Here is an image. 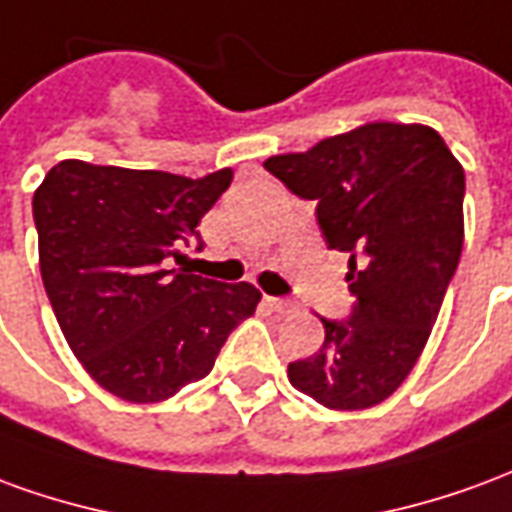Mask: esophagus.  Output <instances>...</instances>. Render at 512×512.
<instances>
[{
	"instance_id": "1",
	"label": "esophagus",
	"mask_w": 512,
	"mask_h": 512,
	"mask_svg": "<svg viewBox=\"0 0 512 512\" xmlns=\"http://www.w3.org/2000/svg\"><path fill=\"white\" fill-rule=\"evenodd\" d=\"M266 304L271 307V312H279V315H288V312H296V304L288 299H274V296H266Z\"/></svg>"
}]
</instances>
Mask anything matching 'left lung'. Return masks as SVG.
Masks as SVG:
<instances>
[{
    "label": "left lung",
    "instance_id": "8db88e82",
    "mask_svg": "<svg viewBox=\"0 0 512 512\" xmlns=\"http://www.w3.org/2000/svg\"><path fill=\"white\" fill-rule=\"evenodd\" d=\"M263 167L348 252V321H323L318 354L290 362L299 392L334 411L378 406L417 365L463 249V167L433 128L365 123Z\"/></svg>",
    "mask_w": 512,
    "mask_h": 512
}]
</instances>
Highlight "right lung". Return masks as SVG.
Listing matches in <instances>:
<instances>
[{
    "instance_id": "add662e5",
    "label": "right lung",
    "mask_w": 512,
    "mask_h": 512,
    "mask_svg": "<svg viewBox=\"0 0 512 512\" xmlns=\"http://www.w3.org/2000/svg\"><path fill=\"white\" fill-rule=\"evenodd\" d=\"M230 180L233 169L191 180L68 158L35 191L43 288L71 351L106 392L167 400L208 376L255 312V285L172 268Z\"/></svg>"
}]
</instances>
